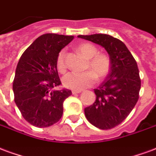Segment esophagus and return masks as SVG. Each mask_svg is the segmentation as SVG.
<instances>
[{
  "instance_id": "obj_1",
  "label": "esophagus",
  "mask_w": 156,
  "mask_h": 156,
  "mask_svg": "<svg viewBox=\"0 0 156 156\" xmlns=\"http://www.w3.org/2000/svg\"><path fill=\"white\" fill-rule=\"evenodd\" d=\"M81 92V90H73L72 93L73 94H78V93H80Z\"/></svg>"
}]
</instances>
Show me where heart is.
Returning <instances> with one entry per match:
<instances>
[{
    "mask_svg": "<svg viewBox=\"0 0 156 156\" xmlns=\"http://www.w3.org/2000/svg\"><path fill=\"white\" fill-rule=\"evenodd\" d=\"M78 50L87 59L85 69L89 71L69 73L63 78V83L70 89L83 90L92 87L97 81V78L103 79L109 74L112 68V60L109 55L98 53L97 47L89 43H84L78 45ZM56 64L59 72L63 73L66 70L64 50H61L58 53Z\"/></svg>",
    "mask_w": 156,
    "mask_h": 156,
    "instance_id": "1",
    "label": "heart"
}]
</instances>
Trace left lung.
<instances>
[{"label":"left lung","instance_id":"obj_1","mask_svg":"<svg viewBox=\"0 0 156 156\" xmlns=\"http://www.w3.org/2000/svg\"><path fill=\"white\" fill-rule=\"evenodd\" d=\"M103 47L112 60L107 78L94 89L96 101L84 109L87 121L96 127L109 130L127 117L139 99L140 78L136 61L124 43L109 34L78 35Z\"/></svg>","mask_w":156,"mask_h":156}]
</instances>
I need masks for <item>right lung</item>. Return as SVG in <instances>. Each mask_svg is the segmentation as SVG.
<instances>
[{
    "instance_id": "right-lung-1",
    "label": "right lung",
    "mask_w": 156,
    "mask_h": 156,
    "mask_svg": "<svg viewBox=\"0 0 156 156\" xmlns=\"http://www.w3.org/2000/svg\"><path fill=\"white\" fill-rule=\"evenodd\" d=\"M73 40L72 35L43 34L20 58L13 82L15 102L31 125L48 127L62 117L63 101L72 92L54 90L61 85L56 60L61 49Z\"/></svg>"
}]
</instances>
